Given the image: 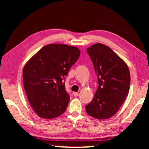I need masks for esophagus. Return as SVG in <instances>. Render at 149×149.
I'll use <instances>...</instances> for the list:
<instances>
[{
    "label": "esophagus",
    "mask_w": 149,
    "mask_h": 149,
    "mask_svg": "<svg viewBox=\"0 0 149 149\" xmlns=\"http://www.w3.org/2000/svg\"><path fill=\"white\" fill-rule=\"evenodd\" d=\"M73 95H74V96H75V97H77V96H79V93H77V92H73Z\"/></svg>",
    "instance_id": "obj_1"
}]
</instances>
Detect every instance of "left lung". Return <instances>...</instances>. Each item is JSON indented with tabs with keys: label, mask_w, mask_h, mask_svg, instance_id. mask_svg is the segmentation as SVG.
Instances as JSON below:
<instances>
[{
	"label": "left lung",
	"mask_w": 149,
	"mask_h": 149,
	"mask_svg": "<svg viewBox=\"0 0 149 149\" xmlns=\"http://www.w3.org/2000/svg\"><path fill=\"white\" fill-rule=\"evenodd\" d=\"M97 78V87L90 103L89 115L100 119L110 118L123 104L130 87V74L125 62L111 48L96 43L87 49Z\"/></svg>",
	"instance_id": "obj_1"
}]
</instances>
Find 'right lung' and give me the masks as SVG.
<instances>
[{"label":"right lung","mask_w":149,"mask_h":149,"mask_svg":"<svg viewBox=\"0 0 149 149\" xmlns=\"http://www.w3.org/2000/svg\"><path fill=\"white\" fill-rule=\"evenodd\" d=\"M80 56L75 47L50 44L40 49L24 66L23 81L28 101L35 113L44 119L63 114L70 96L65 77Z\"/></svg>","instance_id":"right-lung-1"}]
</instances>
